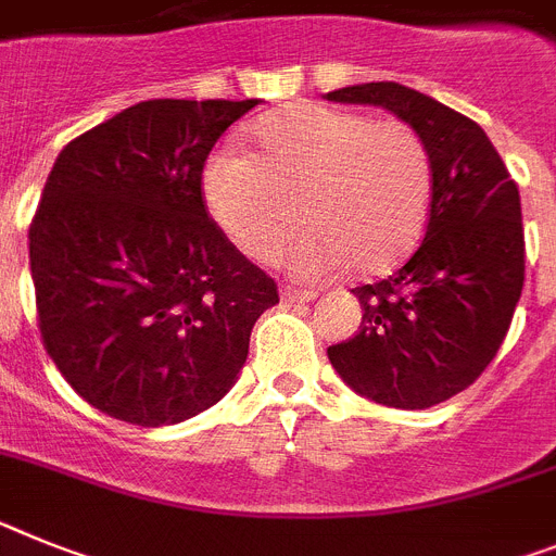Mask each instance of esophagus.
I'll return each mask as SVG.
<instances>
[{
    "label": "esophagus",
    "mask_w": 556,
    "mask_h": 556,
    "mask_svg": "<svg viewBox=\"0 0 556 556\" xmlns=\"http://www.w3.org/2000/svg\"><path fill=\"white\" fill-rule=\"evenodd\" d=\"M281 298L287 303H309L315 301V289H295V287H281Z\"/></svg>",
    "instance_id": "34e87169"
}]
</instances>
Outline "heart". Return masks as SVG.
<instances>
[{"instance_id":"obj_1","label":"heart","mask_w":556,"mask_h":556,"mask_svg":"<svg viewBox=\"0 0 556 556\" xmlns=\"http://www.w3.org/2000/svg\"><path fill=\"white\" fill-rule=\"evenodd\" d=\"M258 156L225 149L205 168V199L222 230L255 261L287 255L306 278L354 267L388 275L421 241L433 199V156L400 117L292 103L255 123Z\"/></svg>"}]
</instances>
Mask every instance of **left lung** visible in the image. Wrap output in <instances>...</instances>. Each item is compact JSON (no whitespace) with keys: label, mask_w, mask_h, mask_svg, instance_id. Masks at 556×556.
Returning <instances> with one entry per match:
<instances>
[{"label":"left lung","mask_w":556,"mask_h":556,"mask_svg":"<svg viewBox=\"0 0 556 556\" xmlns=\"http://www.w3.org/2000/svg\"><path fill=\"white\" fill-rule=\"evenodd\" d=\"M407 121L433 156V199L419 250L386 281L351 289L359 331L329 345L351 391L421 410L462 393L492 363L523 292L520 193L476 121L410 87L377 80L324 94Z\"/></svg>","instance_id":"left-lung-1"}]
</instances>
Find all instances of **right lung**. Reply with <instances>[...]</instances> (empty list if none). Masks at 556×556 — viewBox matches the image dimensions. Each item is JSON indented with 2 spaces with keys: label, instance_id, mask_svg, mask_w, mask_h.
Returning a JSON list of instances; mask_svg holds the SVG:
<instances>
[{
  "label": "right lung",
  "instance_id": "right-lung-1",
  "mask_svg": "<svg viewBox=\"0 0 556 556\" xmlns=\"http://www.w3.org/2000/svg\"><path fill=\"white\" fill-rule=\"evenodd\" d=\"M258 101L156 98L66 142L30 225L47 354L101 414L140 427L225 396L278 287L207 216L202 168Z\"/></svg>",
  "mask_w": 556,
  "mask_h": 556
}]
</instances>
